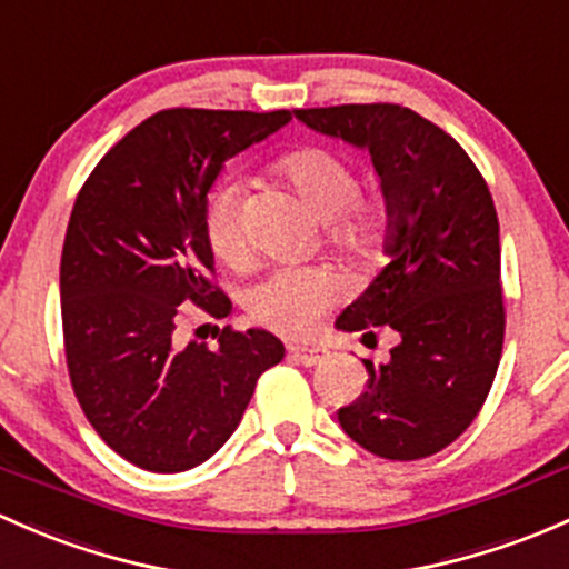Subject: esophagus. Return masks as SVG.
Returning <instances> with one entry per match:
<instances>
[{"mask_svg": "<svg viewBox=\"0 0 569 569\" xmlns=\"http://www.w3.org/2000/svg\"><path fill=\"white\" fill-rule=\"evenodd\" d=\"M289 357L295 362H300V365H319V362H325L327 357H330V351L325 349V346H308V343H291L289 346Z\"/></svg>", "mask_w": 569, "mask_h": 569, "instance_id": "obj_1", "label": "esophagus"}]
</instances>
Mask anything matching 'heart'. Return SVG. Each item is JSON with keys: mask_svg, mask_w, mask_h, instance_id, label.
Listing matches in <instances>:
<instances>
[{"mask_svg": "<svg viewBox=\"0 0 569 569\" xmlns=\"http://www.w3.org/2000/svg\"><path fill=\"white\" fill-rule=\"evenodd\" d=\"M319 223H327V244L349 259H370L381 237V212L357 201V177L349 160L321 147H305L274 163ZM209 248L226 264H242L248 256L242 231V184L226 182L209 196L204 209ZM338 283L325 269L280 267L250 289L248 310L259 325L283 335H308L332 308Z\"/></svg>", "mask_w": 569, "mask_h": 569, "instance_id": "b5f03b06", "label": "heart"}]
</instances>
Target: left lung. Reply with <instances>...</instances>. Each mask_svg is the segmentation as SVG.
Wrapping results in <instances>:
<instances>
[{"label":"left lung","instance_id":"left-lung-1","mask_svg":"<svg viewBox=\"0 0 569 569\" xmlns=\"http://www.w3.org/2000/svg\"><path fill=\"white\" fill-rule=\"evenodd\" d=\"M305 128L368 152L387 212L385 256L335 327L373 338L390 327V360L368 368V390L338 411L379 458L445 450L486 403L505 343L499 218L486 179L460 143L392 103L295 111Z\"/></svg>","mask_w":569,"mask_h":569}]
</instances>
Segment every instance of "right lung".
Here are the masks:
<instances>
[{
    "label": "right lung",
    "mask_w": 569,
    "mask_h": 569,
    "mask_svg": "<svg viewBox=\"0 0 569 569\" xmlns=\"http://www.w3.org/2000/svg\"><path fill=\"white\" fill-rule=\"evenodd\" d=\"M291 122L289 111L171 109L143 119L94 166L64 234V355L83 415L130 463L174 475L234 433L256 381L283 360L272 332L177 340L179 308L226 316L204 234L226 160ZM231 308V305H229Z\"/></svg>",
    "instance_id": "1"
}]
</instances>
